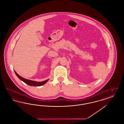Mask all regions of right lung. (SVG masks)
<instances>
[{
	"label": "right lung",
	"instance_id": "obj_1",
	"mask_svg": "<svg viewBox=\"0 0 124 124\" xmlns=\"http://www.w3.org/2000/svg\"><path fill=\"white\" fill-rule=\"evenodd\" d=\"M14 72L16 74V75H17V76L22 81H23L24 82L26 83V84H27L28 85H29L30 86H41L44 85V84H45L47 81L49 80V79H48L47 80H46L45 81H41V82H37L35 81H33V80H29L27 79H25L23 77H21L20 75H19L18 73L14 71Z\"/></svg>",
	"mask_w": 124,
	"mask_h": 124
}]
</instances>
